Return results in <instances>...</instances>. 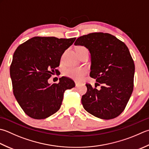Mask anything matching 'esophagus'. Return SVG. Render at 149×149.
Listing matches in <instances>:
<instances>
[{"mask_svg": "<svg viewBox=\"0 0 149 149\" xmlns=\"http://www.w3.org/2000/svg\"><path fill=\"white\" fill-rule=\"evenodd\" d=\"M79 85H80V83H77V82H75V86L78 87Z\"/></svg>", "mask_w": 149, "mask_h": 149, "instance_id": "1", "label": "esophagus"}]
</instances>
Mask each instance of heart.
I'll return each mask as SVG.
<instances>
[{
    "label": "heart",
    "mask_w": 149,
    "mask_h": 149,
    "mask_svg": "<svg viewBox=\"0 0 149 149\" xmlns=\"http://www.w3.org/2000/svg\"><path fill=\"white\" fill-rule=\"evenodd\" d=\"M86 49L83 46L79 47L77 49ZM86 69L84 68H76V67H70L67 68L65 71V75L69 77H71L75 80H81L86 73Z\"/></svg>",
    "instance_id": "1"
}]
</instances>
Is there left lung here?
I'll list each match as a JSON object with an SVG mask.
<instances>
[{
	"label": "left lung",
	"mask_w": 149,
	"mask_h": 149,
	"mask_svg": "<svg viewBox=\"0 0 149 149\" xmlns=\"http://www.w3.org/2000/svg\"><path fill=\"white\" fill-rule=\"evenodd\" d=\"M75 46H84L91 56L90 77L100 89L86 84L81 103L90 114L111 119L121 114L132 94L135 66L126 45L109 33H92L77 39ZM95 87L96 86L95 85Z\"/></svg>",
	"instance_id": "1"
}]
</instances>
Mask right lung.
<instances>
[{"mask_svg": "<svg viewBox=\"0 0 149 149\" xmlns=\"http://www.w3.org/2000/svg\"><path fill=\"white\" fill-rule=\"evenodd\" d=\"M76 38L34 37L19 46L10 66L13 94L24 112L30 118L42 119L59 110L64 92L75 86L74 81L59 78L49 84L48 79L57 73L61 58Z\"/></svg>", "mask_w": 149, "mask_h": 149, "instance_id": "1", "label": "right lung"}]
</instances>
